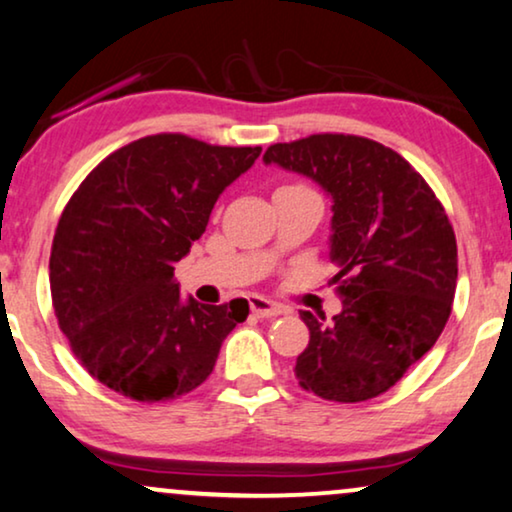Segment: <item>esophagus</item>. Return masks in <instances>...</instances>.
I'll return each mask as SVG.
<instances>
[{
  "instance_id": "esophagus-1",
  "label": "esophagus",
  "mask_w": 512,
  "mask_h": 512,
  "mask_svg": "<svg viewBox=\"0 0 512 512\" xmlns=\"http://www.w3.org/2000/svg\"><path fill=\"white\" fill-rule=\"evenodd\" d=\"M250 311L255 313L257 318H274V316H281L285 309L281 304L271 302V299H264L260 295H252L250 297Z\"/></svg>"
}]
</instances>
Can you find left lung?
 I'll return each instance as SVG.
<instances>
[{
    "label": "left lung",
    "mask_w": 512,
    "mask_h": 512,
    "mask_svg": "<svg viewBox=\"0 0 512 512\" xmlns=\"http://www.w3.org/2000/svg\"><path fill=\"white\" fill-rule=\"evenodd\" d=\"M264 163L311 177L332 199L344 309L332 320L299 313L311 335L299 386L335 403L377 398L431 351L452 313L459 269L445 208L403 156L358 135L278 142Z\"/></svg>",
    "instance_id": "1"
}]
</instances>
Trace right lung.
I'll return each mask as SVG.
<instances>
[{
	"instance_id": "1",
	"label": "right lung",
	"mask_w": 512,
	"mask_h": 512,
	"mask_svg": "<svg viewBox=\"0 0 512 512\" xmlns=\"http://www.w3.org/2000/svg\"><path fill=\"white\" fill-rule=\"evenodd\" d=\"M260 152L147 135L100 161L72 194L53 236L51 297L74 356L100 384L159 403L213 372L248 302L182 299L173 271Z\"/></svg>"
}]
</instances>
